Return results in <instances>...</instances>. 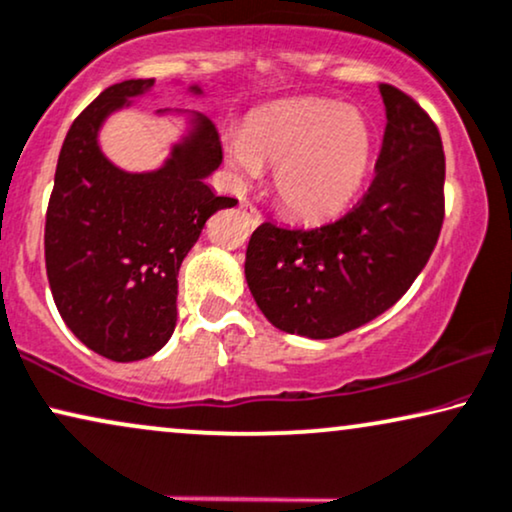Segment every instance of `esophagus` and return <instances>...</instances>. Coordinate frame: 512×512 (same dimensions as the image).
I'll return each mask as SVG.
<instances>
[{
  "label": "esophagus",
  "instance_id": "34e87169",
  "mask_svg": "<svg viewBox=\"0 0 512 512\" xmlns=\"http://www.w3.org/2000/svg\"><path fill=\"white\" fill-rule=\"evenodd\" d=\"M241 212H243L245 217H248V222H250L252 229H255V226L262 222V215H260V210H257L255 205H252V203H248V200H245V203H241Z\"/></svg>",
  "mask_w": 512,
  "mask_h": 512
}]
</instances>
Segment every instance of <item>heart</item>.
<instances>
[{
	"label": "heart",
	"mask_w": 512,
	"mask_h": 512,
	"mask_svg": "<svg viewBox=\"0 0 512 512\" xmlns=\"http://www.w3.org/2000/svg\"><path fill=\"white\" fill-rule=\"evenodd\" d=\"M373 155L366 115L333 101H293L250 115L224 137V160L238 181L274 167L278 203L300 219H326L352 203Z\"/></svg>",
	"instance_id": "b5f03b06"
}]
</instances>
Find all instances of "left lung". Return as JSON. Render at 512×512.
<instances>
[{
	"label": "left lung",
	"instance_id": "obj_1",
	"mask_svg": "<svg viewBox=\"0 0 512 512\" xmlns=\"http://www.w3.org/2000/svg\"><path fill=\"white\" fill-rule=\"evenodd\" d=\"M383 148L366 196L316 229L262 224L245 281L278 331L326 340L373 321L428 264L444 222V151L435 122L390 84Z\"/></svg>",
	"mask_w": 512,
	"mask_h": 512
}]
</instances>
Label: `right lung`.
Segmentation results:
<instances>
[{"mask_svg":"<svg viewBox=\"0 0 512 512\" xmlns=\"http://www.w3.org/2000/svg\"><path fill=\"white\" fill-rule=\"evenodd\" d=\"M125 80L96 96L68 129L51 191L44 257L58 314L82 345L111 361H139L167 345L177 326V274L208 219L236 198L208 177L222 165L215 125L200 113L160 108L181 125L155 170L129 172L101 148L111 115L153 92ZM203 99L200 84L174 82Z\"/></svg>","mask_w":512,"mask_h":512,"instance_id":"right-lung-1","label":"right lung"}]
</instances>
